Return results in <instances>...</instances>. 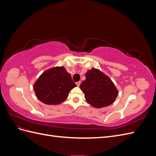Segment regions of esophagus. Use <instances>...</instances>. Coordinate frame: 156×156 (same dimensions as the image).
<instances>
[{
  "instance_id": "34e87169",
  "label": "esophagus",
  "mask_w": 156,
  "mask_h": 156,
  "mask_svg": "<svg viewBox=\"0 0 156 156\" xmlns=\"http://www.w3.org/2000/svg\"><path fill=\"white\" fill-rule=\"evenodd\" d=\"M76 84H77V87H79V86H80V84H81V81H78V82H77V83H76Z\"/></svg>"
}]
</instances>
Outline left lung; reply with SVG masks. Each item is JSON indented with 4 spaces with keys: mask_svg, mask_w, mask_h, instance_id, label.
<instances>
[{
    "mask_svg": "<svg viewBox=\"0 0 156 156\" xmlns=\"http://www.w3.org/2000/svg\"><path fill=\"white\" fill-rule=\"evenodd\" d=\"M85 77L80 88L87 101L92 107H104L115 101L119 92L109 77L95 68L88 71Z\"/></svg>",
    "mask_w": 156,
    "mask_h": 156,
    "instance_id": "8db88e82",
    "label": "left lung"
}]
</instances>
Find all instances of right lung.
Returning a JSON list of instances; mask_svg holds the SVG:
<instances>
[{"label":"right lung","instance_id":"1","mask_svg":"<svg viewBox=\"0 0 156 156\" xmlns=\"http://www.w3.org/2000/svg\"><path fill=\"white\" fill-rule=\"evenodd\" d=\"M76 87L64 67L45 71L34 84L38 100L48 105H58L66 100L69 91Z\"/></svg>","mask_w":156,"mask_h":156}]
</instances>
